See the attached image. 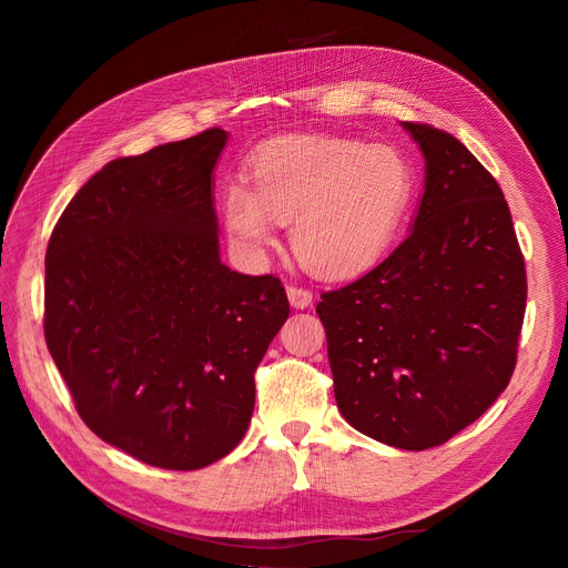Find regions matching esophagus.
Returning <instances> with one entry per match:
<instances>
[{"label":"esophagus","mask_w":568,"mask_h":568,"mask_svg":"<svg viewBox=\"0 0 568 568\" xmlns=\"http://www.w3.org/2000/svg\"><path fill=\"white\" fill-rule=\"evenodd\" d=\"M286 296L291 307H296V311H305V307L313 305V291H307L303 286H286Z\"/></svg>","instance_id":"34e87169"}]
</instances>
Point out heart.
I'll list each match as a JSON object with an SVG mask.
<instances>
[{"label":"heart","mask_w":568,"mask_h":568,"mask_svg":"<svg viewBox=\"0 0 568 568\" xmlns=\"http://www.w3.org/2000/svg\"><path fill=\"white\" fill-rule=\"evenodd\" d=\"M248 184L232 180L220 213L232 242L257 255L291 222V246L320 277L372 267L398 236L415 194L400 151L336 136H277L248 161Z\"/></svg>","instance_id":"b5f03b06"}]
</instances>
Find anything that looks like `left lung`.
Returning <instances> with one entry per match:
<instances>
[{
	"instance_id": "1",
	"label": "left lung",
	"mask_w": 568,
	"mask_h": 568,
	"mask_svg": "<svg viewBox=\"0 0 568 568\" xmlns=\"http://www.w3.org/2000/svg\"><path fill=\"white\" fill-rule=\"evenodd\" d=\"M424 156L405 242L326 291L336 405L359 434L400 450L450 440L497 400L517 365L526 270L493 175L453 134L403 123Z\"/></svg>"
}]
</instances>
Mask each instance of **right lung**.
I'll return each mask as SVG.
<instances>
[{
	"mask_svg": "<svg viewBox=\"0 0 568 568\" xmlns=\"http://www.w3.org/2000/svg\"><path fill=\"white\" fill-rule=\"evenodd\" d=\"M213 128L104 165L65 205L44 261V338L82 422L151 467L232 453L253 372L288 317L282 282L220 261Z\"/></svg>",
	"mask_w": 568,
	"mask_h": 568,
	"instance_id": "right-lung-1",
	"label": "right lung"
}]
</instances>
